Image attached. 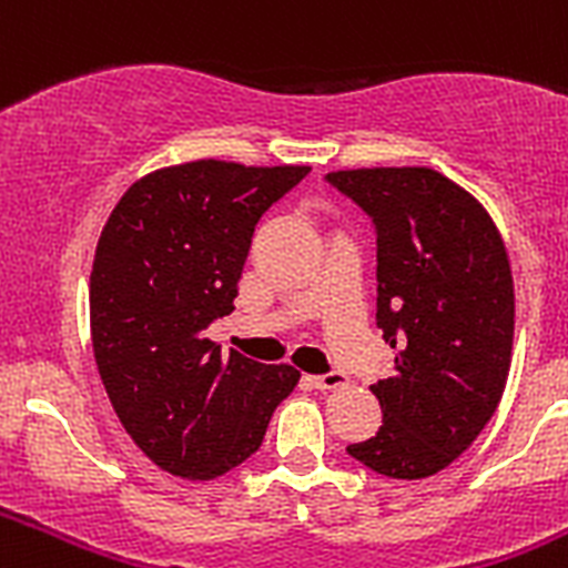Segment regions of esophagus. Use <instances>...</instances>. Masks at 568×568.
<instances>
[{
  "label": "esophagus",
  "instance_id": "1",
  "mask_svg": "<svg viewBox=\"0 0 568 568\" xmlns=\"http://www.w3.org/2000/svg\"><path fill=\"white\" fill-rule=\"evenodd\" d=\"M313 386L315 389H338V386L346 384V375L333 369V373H324V375H313Z\"/></svg>",
  "mask_w": 568,
  "mask_h": 568
}]
</instances>
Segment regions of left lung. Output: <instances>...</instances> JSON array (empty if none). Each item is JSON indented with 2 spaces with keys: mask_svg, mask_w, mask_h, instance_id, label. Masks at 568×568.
<instances>
[{
  "mask_svg": "<svg viewBox=\"0 0 568 568\" xmlns=\"http://www.w3.org/2000/svg\"><path fill=\"white\" fill-rule=\"evenodd\" d=\"M327 182L373 222L375 321L395 349L393 375L369 386L384 424L346 453L386 478H429L469 449L504 395L509 255L478 199L435 170H338Z\"/></svg>",
  "mask_w": 568,
  "mask_h": 568,
  "instance_id": "obj_1",
  "label": "left lung"
}]
</instances>
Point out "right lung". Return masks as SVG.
Masks as SVG:
<instances>
[{"mask_svg":"<svg viewBox=\"0 0 568 568\" xmlns=\"http://www.w3.org/2000/svg\"><path fill=\"white\" fill-rule=\"evenodd\" d=\"M310 168L175 164L115 204L90 273L99 375L133 444L170 475L219 478L244 464L298 384L204 338L233 310L255 224Z\"/></svg>","mask_w":568,"mask_h":568,"instance_id":"obj_1","label":"right lung"}]
</instances>
